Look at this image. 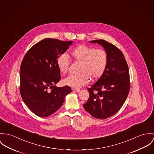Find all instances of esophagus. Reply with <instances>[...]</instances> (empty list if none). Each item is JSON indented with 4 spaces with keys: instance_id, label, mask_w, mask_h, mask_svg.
<instances>
[{
    "instance_id": "1",
    "label": "esophagus",
    "mask_w": 154,
    "mask_h": 154,
    "mask_svg": "<svg viewBox=\"0 0 154 154\" xmlns=\"http://www.w3.org/2000/svg\"><path fill=\"white\" fill-rule=\"evenodd\" d=\"M72 90L74 91H75V92H80V89H76V88H72Z\"/></svg>"
}]
</instances>
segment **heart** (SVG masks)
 <instances>
[{
    "mask_svg": "<svg viewBox=\"0 0 154 154\" xmlns=\"http://www.w3.org/2000/svg\"><path fill=\"white\" fill-rule=\"evenodd\" d=\"M71 57L77 62L82 63L79 75H71L64 80L66 85L74 88H80L91 80L100 79L104 72L107 64L108 55L103 50L96 49L85 45H80L70 52ZM57 66L60 72L66 74L69 66V57L66 54L60 55L57 60Z\"/></svg>",
    "mask_w": 154,
    "mask_h": 154,
    "instance_id": "heart-1",
    "label": "heart"
}]
</instances>
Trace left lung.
I'll return each instance as SVG.
<instances>
[{"label":"left lung","mask_w":154,"mask_h":154,"mask_svg":"<svg viewBox=\"0 0 154 154\" xmlns=\"http://www.w3.org/2000/svg\"><path fill=\"white\" fill-rule=\"evenodd\" d=\"M101 45L108 55L102 76L87 90L89 97L83 105L93 117L104 119L116 114L125 102L130 90L128 66L123 53L103 39L89 41Z\"/></svg>","instance_id":"8db88e82"}]
</instances>
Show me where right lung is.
I'll return each mask as SVG.
<instances>
[{"label":"right lung","instance_id":"add662e5","mask_svg":"<svg viewBox=\"0 0 154 154\" xmlns=\"http://www.w3.org/2000/svg\"><path fill=\"white\" fill-rule=\"evenodd\" d=\"M72 43L45 38L35 44L23 58L20 67V93L23 102L38 116L51 115L71 91L68 85L58 87L55 85L61 79L57 58Z\"/></svg>","mask_w":154,"mask_h":154}]
</instances>
